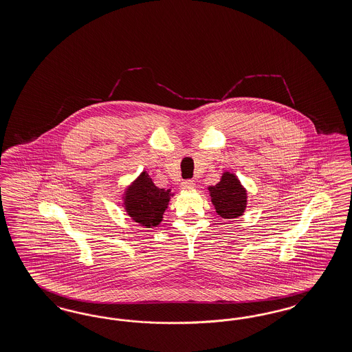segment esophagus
Here are the masks:
<instances>
[{"label":"esophagus","instance_id":"esophagus-1","mask_svg":"<svg viewBox=\"0 0 352 352\" xmlns=\"http://www.w3.org/2000/svg\"><path fill=\"white\" fill-rule=\"evenodd\" d=\"M194 181H191V179H184L182 183H181V187L184 188V190H191V188H194Z\"/></svg>","mask_w":352,"mask_h":352}]
</instances>
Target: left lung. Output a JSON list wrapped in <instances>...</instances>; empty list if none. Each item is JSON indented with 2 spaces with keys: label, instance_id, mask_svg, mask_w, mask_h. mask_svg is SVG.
<instances>
[{
  "label": "left lung",
  "instance_id": "8db88e82",
  "mask_svg": "<svg viewBox=\"0 0 352 352\" xmlns=\"http://www.w3.org/2000/svg\"><path fill=\"white\" fill-rule=\"evenodd\" d=\"M212 203L216 212L224 219H236L246 208V190L234 174L226 171L221 181L208 187Z\"/></svg>",
  "mask_w": 352,
  "mask_h": 352
}]
</instances>
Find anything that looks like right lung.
Returning <instances> with one entry per match:
<instances>
[{"label":"right lung","mask_w":352,"mask_h":352,"mask_svg":"<svg viewBox=\"0 0 352 352\" xmlns=\"http://www.w3.org/2000/svg\"><path fill=\"white\" fill-rule=\"evenodd\" d=\"M170 190L158 188L151 177L142 171L126 191L124 206L129 217L145 228L157 226L170 200Z\"/></svg>","instance_id":"add662e5"}]
</instances>
